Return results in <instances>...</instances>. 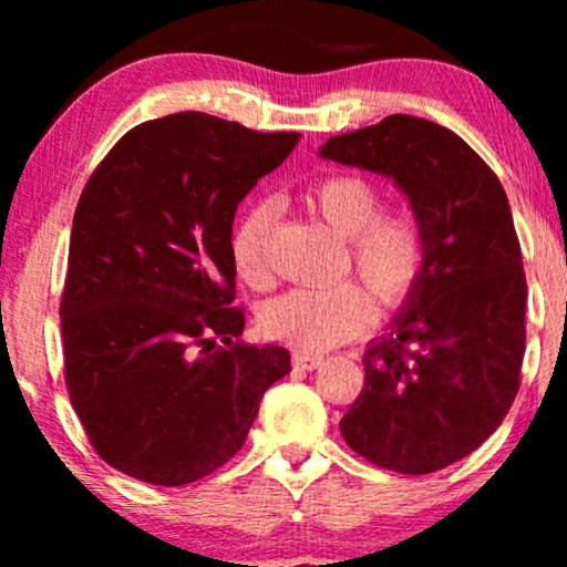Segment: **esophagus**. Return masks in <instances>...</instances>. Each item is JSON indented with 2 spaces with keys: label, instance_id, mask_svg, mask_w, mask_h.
I'll return each mask as SVG.
<instances>
[{
  "label": "esophagus",
  "instance_id": "obj_1",
  "mask_svg": "<svg viewBox=\"0 0 567 567\" xmlns=\"http://www.w3.org/2000/svg\"><path fill=\"white\" fill-rule=\"evenodd\" d=\"M292 365L301 370H315L322 365V354H311V351H292Z\"/></svg>",
  "mask_w": 567,
  "mask_h": 567
}]
</instances>
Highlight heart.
Returning <instances> with one entry per match:
<instances>
[{
	"instance_id": "1",
	"label": "heart",
	"mask_w": 567,
	"mask_h": 567,
	"mask_svg": "<svg viewBox=\"0 0 567 567\" xmlns=\"http://www.w3.org/2000/svg\"><path fill=\"white\" fill-rule=\"evenodd\" d=\"M306 202L347 237V266L362 277L383 309L408 301L429 258L426 231L410 210H381V188L360 173H333L306 188ZM275 205L256 199L231 231V261L250 288L269 285V237ZM373 299L354 279L317 288H292L261 309L266 336L296 349L320 351L365 333Z\"/></svg>"
}]
</instances>
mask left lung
Wrapping results in <instances>:
<instances>
[{
    "label": "left lung",
    "mask_w": 567,
    "mask_h": 567,
    "mask_svg": "<svg viewBox=\"0 0 567 567\" xmlns=\"http://www.w3.org/2000/svg\"><path fill=\"white\" fill-rule=\"evenodd\" d=\"M320 154L394 178L429 243L405 311L362 357L343 440L383 470L437 472L496 432L519 389L528 285L509 199L470 143L419 116L333 135Z\"/></svg>",
    "instance_id": "1"
}]
</instances>
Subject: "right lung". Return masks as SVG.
<instances>
[{"mask_svg":"<svg viewBox=\"0 0 567 567\" xmlns=\"http://www.w3.org/2000/svg\"><path fill=\"white\" fill-rule=\"evenodd\" d=\"M296 143L181 112L122 135L84 184L61 296L63 379L114 470L165 487L207 477L290 370L288 349L239 338L231 226Z\"/></svg>","mask_w":567,"mask_h":567,"instance_id":"right-lung-1","label":"right lung"}]
</instances>
